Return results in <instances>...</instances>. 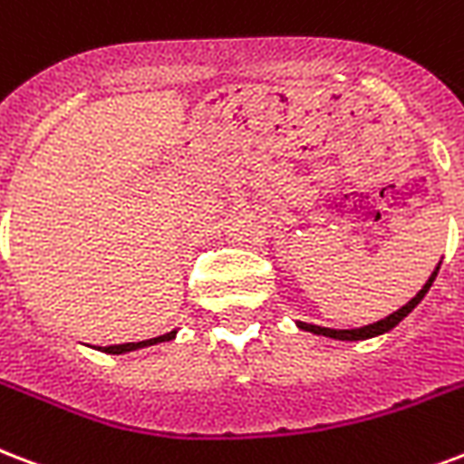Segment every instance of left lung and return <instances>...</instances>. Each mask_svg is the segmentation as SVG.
<instances>
[{
  "label": "left lung",
  "mask_w": 464,
  "mask_h": 464,
  "mask_svg": "<svg viewBox=\"0 0 464 464\" xmlns=\"http://www.w3.org/2000/svg\"><path fill=\"white\" fill-rule=\"evenodd\" d=\"M438 270H440V263L436 265V270H433V275L429 277V282L423 285V289H420L419 295L413 296L411 302L404 304L401 309H397L394 314H389L387 318H382V321H374V324H370V326H362V328H348V331H338V328H324V326H311V324H304V321H299L296 326L302 328V331H311V334L316 335H326V338H335V341H367V338H374V335H382L387 334V331H392V328L397 326L399 321H404L409 314H411L416 306L420 304V299L429 295L430 285H433V279H436Z\"/></svg>",
  "instance_id": "1"
}]
</instances>
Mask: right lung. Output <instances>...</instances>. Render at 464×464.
I'll list each match as a JSON object with an SVG mask.
<instances>
[{
  "mask_svg": "<svg viewBox=\"0 0 464 464\" xmlns=\"http://www.w3.org/2000/svg\"><path fill=\"white\" fill-rule=\"evenodd\" d=\"M175 335H177V331H169V334L158 335V338H150V341L123 343V345H109V348H102V350H104V353H109V355H123V353H130V350H140V348H148V345H158V343L172 341Z\"/></svg>",
  "mask_w": 464,
  "mask_h": 464,
  "instance_id": "1",
  "label": "right lung"
}]
</instances>
